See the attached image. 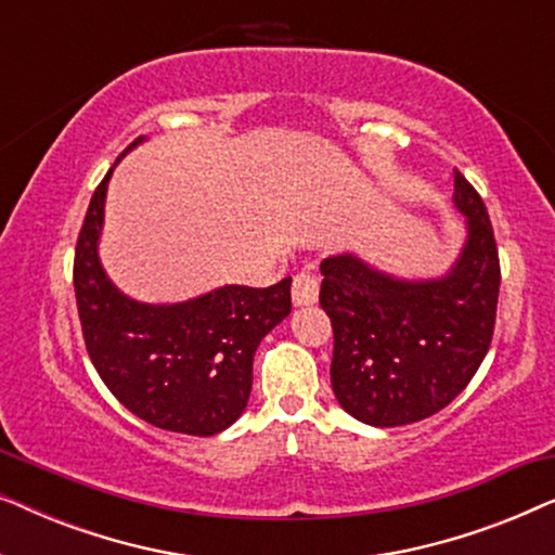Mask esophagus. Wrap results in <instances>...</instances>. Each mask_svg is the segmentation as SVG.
Listing matches in <instances>:
<instances>
[{
  "label": "esophagus",
  "instance_id": "1",
  "mask_svg": "<svg viewBox=\"0 0 555 555\" xmlns=\"http://www.w3.org/2000/svg\"><path fill=\"white\" fill-rule=\"evenodd\" d=\"M293 302L295 306H313L318 300V278L313 272H298L293 278Z\"/></svg>",
  "mask_w": 555,
  "mask_h": 555
}]
</instances>
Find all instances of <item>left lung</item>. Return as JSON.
I'll return each mask as SVG.
<instances>
[{
  "label": "left lung",
  "mask_w": 555,
  "mask_h": 555,
  "mask_svg": "<svg viewBox=\"0 0 555 555\" xmlns=\"http://www.w3.org/2000/svg\"><path fill=\"white\" fill-rule=\"evenodd\" d=\"M467 242L450 272L401 280L359 257L321 262V308L333 325L338 404L371 427H401L444 409L469 384L495 331L500 260L485 202L454 169Z\"/></svg>",
  "instance_id": "1"
}]
</instances>
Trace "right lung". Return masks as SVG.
<instances>
[{"label":"right lung","mask_w":555,"mask_h":555,"mask_svg":"<svg viewBox=\"0 0 555 555\" xmlns=\"http://www.w3.org/2000/svg\"><path fill=\"white\" fill-rule=\"evenodd\" d=\"M111 173L90 199L73 262L88 356L113 397L139 420L211 437L245 412L257 346L291 315V278L270 287L224 285L173 306L131 300L98 257Z\"/></svg>","instance_id":"obj_1"}]
</instances>
